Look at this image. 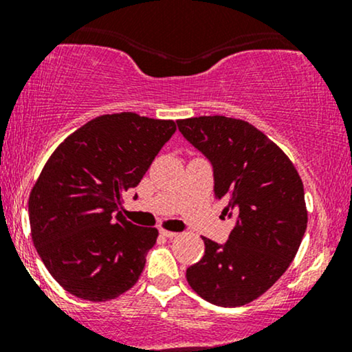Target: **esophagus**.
<instances>
[{
  "label": "esophagus",
  "mask_w": 352,
  "mask_h": 352,
  "mask_svg": "<svg viewBox=\"0 0 352 352\" xmlns=\"http://www.w3.org/2000/svg\"><path fill=\"white\" fill-rule=\"evenodd\" d=\"M160 235L162 236H165V238H175V236H179V233L177 232H168V230H160Z\"/></svg>",
  "instance_id": "1"
}]
</instances>
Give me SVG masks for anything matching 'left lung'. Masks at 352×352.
<instances>
[{"label":"left lung","instance_id":"obj_1","mask_svg":"<svg viewBox=\"0 0 352 352\" xmlns=\"http://www.w3.org/2000/svg\"><path fill=\"white\" fill-rule=\"evenodd\" d=\"M177 125L212 162L215 199L227 201L223 212L238 213L225 245L201 236L205 254L187 270V281L212 305H248L280 280L300 248L308 225L301 177L288 155L246 120L201 116Z\"/></svg>","mask_w":352,"mask_h":352}]
</instances>
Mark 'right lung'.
I'll use <instances>...</instances> for the list:
<instances>
[{
	"mask_svg": "<svg viewBox=\"0 0 352 352\" xmlns=\"http://www.w3.org/2000/svg\"><path fill=\"white\" fill-rule=\"evenodd\" d=\"M173 120L135 112L89 120L58 145L28 201L33 243L66 292L109 301L139 280L159 230L137 227L118 212L164 144Z\"/></svg>",
	"mask_w": 352,
	"mask_h": 352,
	"instance_id": "right-lung-1",
	"label": "right lung"
}]
</instances>
